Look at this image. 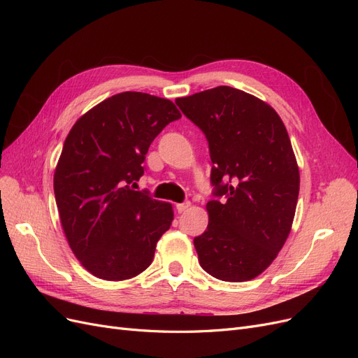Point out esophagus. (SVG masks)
<instances>
[{
  "label": "esophagus",
  "instance_id": "34e87169",
  "mask_svg": "<svg viewBox=\"0 0 358 358\" xmlns=\"http://www.w3.org/2000/svg\"><path fill=\"white\" fill-rule=\"evenodd\" d=\"M188 208H191V203H189V201H185V203H178V204H176V209H178V212H179V213L185 212Z\"/></svg>",
  "mask_w": 358,
  "mask_h": 358
}]
</instances>
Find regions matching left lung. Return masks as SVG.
<instances>
[{"label":"left lung","instance_id":"8db88e82","mask_svg":"<svg viewBox=\"0 0 358 358\" xmlns=\"http://www.w3.org/2000/svg\"><path fill=\"white\" fill-rule=\"evenodd\" d=\"M209 142L215 196L208 230L194 239L200 266L245 282L273 263L291 231L300 173L287 128L266 101L231 86L176 99Z\"/></svg>","mask_w":358,"mask_h":358}]
</instances>
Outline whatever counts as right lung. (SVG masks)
Returning <instances> with one entry per match:
<instances>
[{"label":"right lung","instance_id":"1","mask_svg":"<svg viewBox=\"0 0 358 358\" xmlns=\"http://www.w3.org/2000/svg\"><path fill=\"white\" fill-rule=\"evenodd\" d=\"M180 116L167 99L127 91L92 107L70 129L53 189L71 251L94 276L131 279L152 263L173 208L134 188L150 143Z\"/></svg>","mask_w":358,"mask_h":358}]
</instances>
